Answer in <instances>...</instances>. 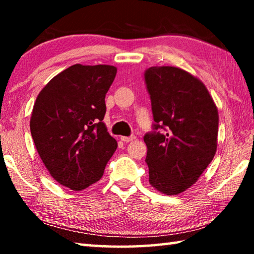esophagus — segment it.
<instances>
[{"label":"esophagus","instance_id":"1","mask_svg":"<svg viewBox=\"0 0 254 254\" xmlns=\"http://www.w3.org/2000/svg\"><path fill=\"white\" fill-rule=\"evenodd\" d=\"M136 137L134 135H131V136H121V140L123 141V142H131V141L135 140Z\"/></svg>","mask_w":254,"mask_h":254}]
</instances>
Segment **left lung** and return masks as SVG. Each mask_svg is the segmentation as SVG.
Instances as JSON below:
<instances>
[{
    "label": "left lung",
    "instance_id": "1",
    "mask_svg": "<svg viewBox=\"0 0 254 254\" xmlns=\"http://www.w3.org/2000/svg\"><path fill=\"white\" fill-rule=\"evenodd\" d=\"M144 79L156 122L143 137L149 183L162 194L178 195L198 180L216 153L217 107L203 81L180 68L150 67Z\"/></svg>",
    "mask_w": 254,
    "mask_h": 254
}]
</instances>
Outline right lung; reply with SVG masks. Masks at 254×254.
Here are the masks:
<instances>
[{"instance_id": "add662e5", "label": "right lung", "mask_w": 254, "mask_h": 254, "mask_svg": "<svg viewBox=\"0 0 254 254\" xmlns=\"http://www.w3.org/2000/svg\"><path fill=\"white\" fill-rule=\"evenodd\" d=\"M117 67L76 64L55 76L34 102L30 130L56 182L83 190L102 178L118 142L103 122Z\"/></svg>"}]
</instances>
